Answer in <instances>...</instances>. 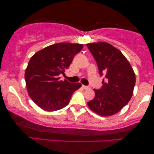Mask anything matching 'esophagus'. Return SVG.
Listing matches in <instances>:
<instances>
[{"label":"esophagus","mask_w":154,"mask_h":154,"mask_svg":"<svg viewBox=\"0 0 154 154\" xmlns=\"http://www.w3.org/2000/svg\"><path fill=\"white\" fill-rule=\"evenodd\" d=\"M82 87H83V89H85V90L90 89V87H89V86H86V85H82Z\"/></svg>","instance_id":"obj_1"}]
</instances>
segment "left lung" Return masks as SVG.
<instances>
[{
    "instance_id": "8db88e82",
    "label": "left lung",
    "mask_w": 154,
    "mask_h": 154,
    "mask_svg": "<svg viewBox=\"0 0 154 154\" xmlns=\"http://www.w3.org/2000/svg\"><path fill=\"white\" fill-rule=\"evenodd\" d=\"M97 63L100 74L105 75L100 90L88 102L92 111L101 116L117 113L129 102L135 85V73L130 62L116 48L106 42L87 44Z\"/></svg>"
}]
</instances>
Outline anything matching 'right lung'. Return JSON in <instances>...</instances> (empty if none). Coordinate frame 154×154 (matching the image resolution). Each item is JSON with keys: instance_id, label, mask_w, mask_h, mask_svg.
<instances>
[{"instance_id": "add662e5", "label": "right lung", "mask_w": 154, "mask_h": 154, "mask_svg": "<svg viewBox=\"0 0 154 154\" xmlns=\"http://www.w3.org/2000/svg\"><path fill=\"white\" fill-rule=\"evenodd\" d=\"M83 48V44L59 43L31 57L25 71V81L29 95L40 108L47 111L64 108L73 92L81 87L80 83L61 81L60 74L69 68Z\"/></svg>"}]
</instances>
